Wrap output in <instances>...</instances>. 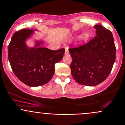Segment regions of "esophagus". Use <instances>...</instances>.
Here are the masks:
<instances>
[{
    "label": "esophagus",
    "mask_w": 125,
    "mask_h": 125,
    "mask_svg": "<svg viewBox=\"0 0 125 125\" xmlns=\"http://www.w3.org/2000/svg\"><path fill=\"white\" fill-rule=\"evenodd\" d=\"M69 53V47H65V54L67 55V54Z\"/></svg>",
    "instance_id": "34e87169"
}]
</instances>
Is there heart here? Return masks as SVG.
<instances>
[{
  "label": "heart",
  "instance_id": "obj_1",
  "mask_svg": "<svg viewBox=\"0 0 125 125\" xmlns=\"http://www.w3.org/2000/svg\"><path fill=\"white\" fill-rule=\"evenodd\" d=\"M88 37V34H83L81 36V38L82 40H85L86 39V38H87Z\"/></svg>",
  "mask_w": 125,
  "mask_h": 125
}]
</instances>
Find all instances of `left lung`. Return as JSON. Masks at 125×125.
<instances>
[{
	"label": "left lung",
	"instance_id": "8db88e82",
	"mask_svg": "<svg viewBox=\"0 0 125 125\" xmlns=\"http://www.w3.org/2000/svg\"><path fill=\"white\" fill-rule=\"evenodd\" d=\"M96 35L88 43L69 48L72 58L71 73L75 81L95 86L105 80L115 60V49L111 32L100 24L94 26Z\"/></svg>",
	"mask_w": 125,
	"mask_h": 125
}]
</instances>
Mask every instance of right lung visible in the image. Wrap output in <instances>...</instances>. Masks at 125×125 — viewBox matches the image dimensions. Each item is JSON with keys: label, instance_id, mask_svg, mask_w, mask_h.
Listing matches in <instances>:
<instances>
[{"label": "right lung", "instance_id": "add662e5", "mask_svg": "<svg viewBox=\"0 0 125 125\" xmlns=\"http://www.w3.org/2000/svg\"><path fill=\"white\" fill-rule=\"evenodd\" d=\"M33 33L32 29H23L13 34L8 46V60L20 81L30 87H38L52 79L55 63L62 60L65 49L52 51L38 47L42 42H37L35 47L29 48L25 41Z\"/></svg>", "mask_w": 125, "mask_h": 125}]
</instances>
